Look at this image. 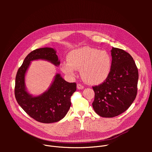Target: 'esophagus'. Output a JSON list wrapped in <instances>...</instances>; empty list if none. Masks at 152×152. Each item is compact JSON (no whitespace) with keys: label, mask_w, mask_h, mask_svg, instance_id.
I'll return each mask as SVG.
<instances>
[{"label":"esophagus","mask_w":152,"mask_h":152,"mask_svg":"<svg viewBox=\"0 0 152 152\" xmlns=\"http://www.w3.org/2000/svg\"><path fill=\"white\" fill-rule=\"evenodd\" d=\"M77 88L79 90H82L84 88V86L82 84H80V83H77Z\"/></svg>","instance_id":"1"}]
</instances>
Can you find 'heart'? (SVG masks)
Masks as SVG:
<instances>
[{
	"instance_id": "heart-1",
	"label": "heart",
	"mask_w": 152,
	"mask_h": 152,
	"mask_svg": "<svg viewBox=\"0 0 152 152\" xmlns=\"http://www.w3.org/2000/svg\"><path fill=\"white\" fill-rule=\"evenodd\" d=\"M67 61L61 66L64 73L73 77L76 69H80L82 79L92 85L103 82L109 76L112 67V57L109 52L90 47L72 50L67 55Z\"/></svg>"
}]
</instances>
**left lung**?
<instances>
[{
	"label": "left lung",
	"instance_id": "1",
	"mask_svg": "<svg viewBox=\"0 0 152 152\" xmlns=\"http://www.w3.org/2000/svg\"><path fill=\"white\" fill-rule=\"evenodd\" d=\"M112 67L109 76L102 83L93 86L95 112L102 117L112 118L126 111L136 98L138 71L129 53L113 48Z\"/></svg>",
	"mask_w": 152,
	"mask_h": 152
}]
</instances>
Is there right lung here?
<instances>
[{"instance_id": "obj_1", "label": "right lung", "mask_w": 152, "mask_h": 152, "mask_svg": "<svg viewBox=\"0 0 152 152\" xmlns=\"http://www.w3.org/2000/svg\"><path fill=\"white\" fill-rule=\"evenodd\" d=\"M45 59L58 66L60 64L56 51L52 48L35 49L25 58L15 77L14 94L22 109L33 119L42 123L57 122L68 113L71 97L76 90V83H70L57 74L49 89L38 97H32L25 90V75L31 61Z\"/></svg>"}]
</instances>
